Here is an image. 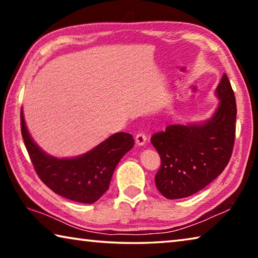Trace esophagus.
I'll list each match as a JSON object with an SVG mask.
<instances>
[{
  "label": "esophagus",
  "mask_w": 258,
  "mask_h": 258,
  "mask_svg": "<svg viewBox=\"0 0 258 258\" xmlns=\"http://www.w3.org/2000/svg\"><path fill=\"white\" fill-rule=\"evenodd\" d=\"M147 134L143 132H139L135 137V142H137L138 146H143L147 142Z\"/></svg>",
  "instance_id": "esophagus-1"
}]
</instances>
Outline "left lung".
Here are the masks:
<instances>
[{"label": "left lung", "instance_id": "obj_1", "mask_svg": "<svg viewBox=\"0 0 258 258\" xmlns=\"http://www.w3.org/2000/svg\"><path fill=\"white\" fill-rule=\"evenodd\" d=\"M221 102L203 125H168L151 137L160 156L156 186L167 199L185 198L204 189L224 171L235 138V98L226 74L216 89Z\"/></svg>", "mask_w": 258, "mask_h": 258}]
</instances>
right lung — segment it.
<instances>
[{
    "mask_svg": "<svg viewBox=\"0 0 258 258\" xmlns=\"http://www.w3.org/2000/svg\"><path fill=\"white\" fill-rule=\"evenodd\" d=\"M21 135L34 169L41 181L59 196L83 204H93L108 190L117 164L134 146L131 134L111 135L93 150L77 158L58 159L36 146L20 111Z\"/></svg>",
    "mask_w": 258,
    "mask_h": 258,
    "instance_id": "right-lung-1",
    "label": "right lung"
}]
</instances>
